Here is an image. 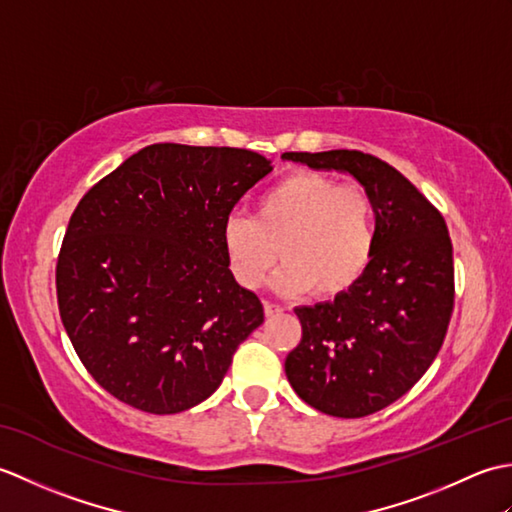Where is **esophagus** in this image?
Masks as SVG:
<instances>
[{"mask_svg": "<svg viewBox=\"0 0 512 512\" xmlns=\"http://www.w3.org/2000/svg\"><path fill=\"white\" fill-rule=\"evenodd\" d=\"M264 312H266V317H275V314H281V312H284V308L277 306V303L264 301Z\"/></svg>", "mask_w": 512, "mask_h": 512, "instance_id": "obj_1", "label": "esophagus"}]
</instances>
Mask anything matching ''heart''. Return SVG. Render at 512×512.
Instances as JSON below:
<instances>
[{
	"label": "heart",
	"instance_id": "heart-1",
	"mask_svg": "<svg viewBox=\"0 0 512 512\" xmlns=\"http://www.w3.org/2000/svg\"><path fill=\"white\" fill-rule=\"evenodd\" d=\"M226 264L239 286L275 277L281 295L339 299L367 273L376 250V206L356 184L317 171H295L257 202V213H231L222 224Z\"/></svg>",
	"mask_w": 512,
	"mask_h": 512
}]
</instances>
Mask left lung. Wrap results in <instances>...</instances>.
I'll list each match as a JSON object with an SVG mask.
<instances>
[{"label": "left lung", "mask_w": 512, "mask_h": 512, "mask_svg": "<svg viewBox=\"0 0 512 512\" xmlns=\"http://www.w3.org/2000/svg\"><path fill=\"white\" fill-rule=\"evenodd\" d=\"M284 160L341 171L372 195L376 250L347 295L295 308L301 341L286 356L297 396L336 418L385 409L438 356L453 312V246L444 217L400 171L352 149Z\"/></svg>", "instance_id": "1"}]
</instances>
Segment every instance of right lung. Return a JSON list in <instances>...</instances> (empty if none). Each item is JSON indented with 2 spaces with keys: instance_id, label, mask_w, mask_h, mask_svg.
<instances>
[{
  "instance_id": "1",
  "label": "right lung",
  "mask_w": 512,
  "mask_h": 512,
  "mask_svg": "<svg viewBox=\"0 0 512 512\" xmlns=\"http://www.w3.org/2000/svg\"><path fill=\"white\" fill-rule=\"evenodd\" d=\"M273 171L248 149L158 143L83 195L57 262L63 328L105 391L180 413L222 385L264 306L226 264L222 224Z\"/></svg>"
}]
</instances>
